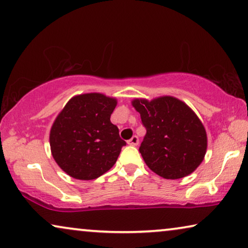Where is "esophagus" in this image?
<instances>
[{
    "mask_svg": "<svg viewBox=\"0 0 248 248\" xmlns=\"http://www.w3.org/2000/svg\"><path fill=\"white\" fill-rule=\"evenodd\" d=\"M127 142H128V145H130V146H137L139 144V139L137 136H134V137L129 139Z\"/></svg>",
    "mask_w": 248,
    "mask_h": 248,
    "instance_id": "34e87169",
    "label": "esophagus"
}]
</instances>
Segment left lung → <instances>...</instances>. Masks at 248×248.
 <instances>
[{"label":"left lung","instance_id":"8db88e82","mask_svg":"<svg viewBox=\"0 0 248 248\" xmlns=\"http://www.w3.org/2000/svg\"><path fill=\"white\" fill-rule=\"evenodd\" d=\"M131 103L146 128L139 147L146 165L170 180L197 170L207 152V132L192 109L173 96L135 99Z\"/></svg>","mask_w":248,"mask_h":248}]
</instances>
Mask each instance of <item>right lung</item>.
I'll return each instance as SVG.
<instances>
[{
	"mask_svg": "<svg viewBox=\"0 0 248 248\" xmlns=\"http://www.w3.org/2000/svg\"><path fill=\"white\" fill-rule=\"evenodd\" d=\"M117 100L101 93L72 97L50 129L51 155L58 166L78 180H94L117 162L125 145L110 121Z\"/></svg>",
	"mask_w": 248,
	"mask_h": 248,
	"instance_id": "right-lung-1",
	"label": "right lung"
}]
</instances>
